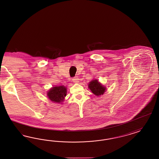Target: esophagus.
<instances>
[{
	"instance_id": "esophagus-1",
	"label": "esophagus",
	"mask_w": 159,
	"mask_h": 159,
	"mask_svg": "<svg viewBox=\"0 0 159 159\" xmlns=\"http://www.w3.org/2000/svg\"><path fill=\"white\" fill-rule=\"evenodd\" d=\"M72 81H73V82L75 83H77L79 82V79L78 77H73V78L72 79Z\"/></svg>"
}]
</instances>
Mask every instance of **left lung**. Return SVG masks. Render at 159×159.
Returning a JSON list of instances; mask_svg holds the SVG:
<instances>
[{
    "instance_id": "8db88e82",
    "label": "left lung",
    "mask_w": 159,
    "mask_h": 159,
    "mask_svg": "<svg viewBox=\"0 0 159 159\" xmlns=\"http://www.w3.org/2000/svg\"><path fill=\"white\" fill-rule=\"evenodd\" d=\"M88 87L92 92L96 96H101L104 94L106 90V88L102 85L97 79H94L89 83Z\"/></svg>"
}]
</instances>
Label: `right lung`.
Returning <instances> with one entry per match:
<instances>
[{
	"label": "right lung",
	"mask_w": 159,
	"mask_h": 159,
	"mask_svg": "<svg viewBox=\"0 0 159 159\" xmlns=\"http://www.w3.org/2000/svg\"><path fill=\"white\" fill-rule=\"evenodd\" d=\"M67 94V88L64 86H55L50 89L47 93L49 99L54 103H62Z\"/></svg>",
	"instance_id": "right-lung-1"
}]
</instances>
